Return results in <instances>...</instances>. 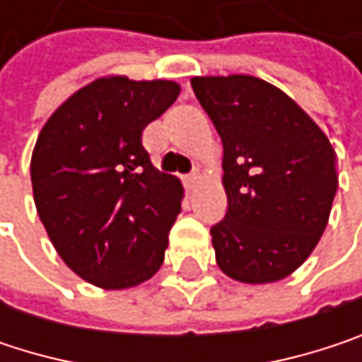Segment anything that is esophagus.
<instances>
[{
	"label": "esophagus",
	"mask_w": 362,
	"mask_h": 362,
	"mask_svg": "<svg viewBox=\"0 0 362 362\" xmlns=\"http://www.w3.org/2000/svg\"><path fill=\"white\" fill-rule=\"evenodd\" d=\"M197 184H199V170H192L188 176H184V186H186V190L190 192V190H194L197 188Z\"/></svg>",
	"instance_id": "1"
}]
</instances>
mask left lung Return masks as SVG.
Here are the masks:
<instances>
[{"label":"left lung","instance_id":"8db88e82","mask_svg":"<svg viewBox=\"0 0 362 362\" xmlns=\"http://www.w3.org/2000/svg\"><path fill=\"white\" fill-rule=\"evenodd\" d=\"M224 146L226 216L211 226L216 262L241 283L291 274L317 247L337 190L321 127L279 88L252 77H192Z\"/></svg>","mask_w":362,"mask_h":362}]
</instances>
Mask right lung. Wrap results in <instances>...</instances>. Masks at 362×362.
I'll return each mask as SVG.
<instances>
[{
    "instance_id": "add662e5",
    "label": "right lung",
    "mask_w": 362,
    "mask_h": 362,
    "mask_svg": "<svg viewBox=\"0 0 362 362\" xmlns=\"http://www.w3.org/2000/svg\"><path fill=\"white\" fill-rule=\"evenodd\" d=\"M180 86L103 77L43 125L31 159L35 207L64 264L103 289L148 281L163 264L182 184L155 170L142 129Z\"/></svg>"
}]
</instances>
